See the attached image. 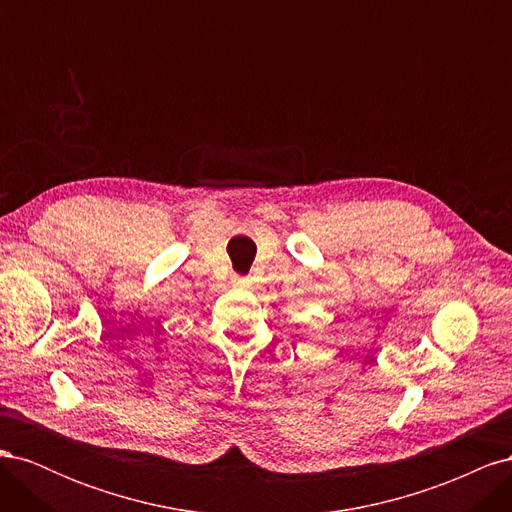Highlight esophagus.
<instances>
[{"instance_id":"obj_1","label":"esophagus","mask_w":512,"mask_h":512,"mask_svg":"<svg viewBox=\"0 0 512 512\" xmlns=\"http://www.w3.org/2000/svg\"><path fill=\"white\" fill-rule=\"evenodd\" d=\"M232 284H235L237 288H241V290H250L252 288V280L250 277H235V280H232Z\"/></svg>"}]
</instances>
